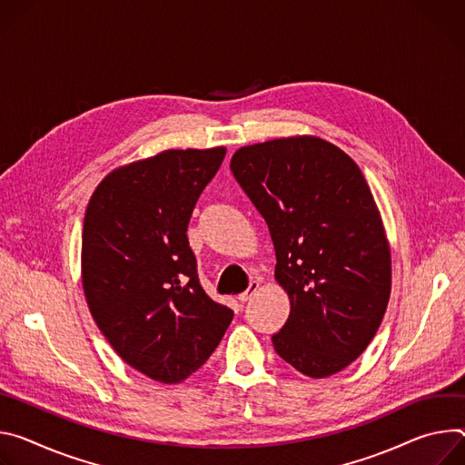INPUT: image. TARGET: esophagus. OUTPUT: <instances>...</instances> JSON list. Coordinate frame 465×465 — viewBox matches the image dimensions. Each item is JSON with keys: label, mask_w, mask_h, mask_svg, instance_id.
<instances>
[{"label": "esophagus", "mask_w": 465, "mask_h": 465, "mask_svg": "<svg viewBox=\"0 0 465 465\" xmlns=\"http://www.w3.org/2000/svg\"><path fill=\"white\" fill-rule=\"evenodd\" d=\"M259 286H261L259 281H251V282H249V288H247L245 292L238 293V301H240V302H245L247 299H251V295H252L256 290H259Z\"/></svg>", "instance_id": "esophagus-1"}]
</instances>
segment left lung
Wrapping results in <instances>:
<instances>
[{"mask_svg":"<svg viewBox=\"0 0 465 465\" xmlns=\"http://www.w3.org/2000/svg\"><path fill=\"white\" fill-rule=\"evenodd\" d=\"M231 170L275 245L290 316L272 336L306 377L347 368L370 345L390 301V245L371 190L340 147L314 136L242 147Z\"/></svg>","mask_w":465,"mask_h":465,"instance_id":"left-lung-1","label":"left lung"}]
</instances>
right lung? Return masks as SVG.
Segmentation results:
<instances>
[{"instance_id":"obj_1","label":"right lung","mask_w":465,"mask_h":465,"mask_svg":"<svg viewBox=\"0 0 465 465\" xmlns=\"http://www.w3.org/2000/svg\"><path fill=\"white\" fill-rule=\"evenodd\" d=\"M225 147L168 149L99 183L83 225V288L94 322L125 362L175 384L197 371L234 312L213 301L188 243L193 206Z\"/></svg>"}]
</instances>
